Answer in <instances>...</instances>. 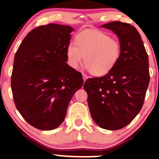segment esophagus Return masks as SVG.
I'll return each instance as SVG.
<instances>
[{"mask_svg":"<svg viewBox=\"0 0 159 159\" xmlns=\"http://www.w3.org/2000/svg\"><path fill=\"white\" fill-rule=\"evenodd\" d=\"M82 77H83V80H84V82H85L88 78V76H87V75H85L84 73L82 74Z\"/></svg>","mask_w":159,"mask_h":159,"instance_id":"obj_1","label":"esophagus"}]
</instances>
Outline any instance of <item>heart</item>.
Masks as SVG:
<instances>
[{
	"mask_svg": "<svg viewBox=\"0 0 159 159\" xmlns=\"http://www.w3.org/2000/svg\"><path fill=\"white\" fill-rule=\"evenodd\" d=\"M121 55L120 41L107 33L98 30H86L77 36L76 44L70 43L67 48V62L77 68L84 61L93 75L101 76L108 73Z\"/></svg>",
	"mask_w": 159,
	"mask_h": 159,
	"instance_id": "1",
	"label": "heart"
}]
</instances>
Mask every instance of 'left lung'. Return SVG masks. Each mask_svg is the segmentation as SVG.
Here are the masks:
<instances>
[{
	"label": "left lung",
	"mask_w": 159,
	"mask_h": 159,
	"mask_svg": "<svg viewBox=\"0 0 159 159\" xmlns=\"http://www.w3.org/2000/svg\"><path fill=\"white\" fill-rule=\"evenodd\" d=\"M101 27L113 31L121 45L115 67L84 84L90 113L101 128L116 130L130 123L141 110L149 86V58L139 33L128 23L115 21Z\"/></svg>",
	"instance_id": "obj_1"
}]
</instances>
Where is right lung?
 Wrapping results in <instances>:
<instances>
[{
	"instance_id": "obj_1",
	"label": "right lung",
	"mask_w": 159,
	"mask_h": 159,
	"mask_svg": "<svg viewBox=\"0 0 159 159\" xmlns=\"http://www.w3.org/2000/svg\"><path fill=\"white\" fill-rule=\"evenodd\" d=\"M70 26L48 24L27 34L15 53L11 88L17 111L31 125L51 130L64 121L81 72L67 64Z\"/></svg>"
}]
</instances>
